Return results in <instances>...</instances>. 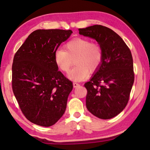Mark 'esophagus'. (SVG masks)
I'll list each match as a JSON object with an SVG mask.
<instances>
[{"instance_id": "1", "label": "esophagus", "mask_w": 150, "mask_h": 150, "mask_svg": "<svg viewBox=\"0 0 150 150\" xmlns=\"http://www.w3.org/2000/svg\"><path fill=\"white\" fill-rule=\"evenodd\" d=\"M80 86V84H79V83H73V87H74V88H77V87H78V86Z\"/></svg>"}]
</instances>
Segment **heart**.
I'll use <instances>...</instances> for the list:
<instances>
[{
    "label": "heart",
    "mask_w": 150,
    "mask_h": 150,
    "mask_svg": "<svg viewBox=\"0 0 150 150\" xmlns=\"http://www.w3.org/2000/svg\"><path fill=\"white\" fill-rule=\"evenodd\" d=\"M75 60V67L69 73V79L76 82L86 80L90 71L94 73L101 66L103 61L102 48L96 42L84 38H75L67 42L64 49L54 53V61L63 72L67 73Z\"/></svg>",
    "instance_id": "1"
}]
</instances>
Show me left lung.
<instances>
[{
	"mask_svg": "<svg viewBox=\"0 0 150 150\" xmlns=\"http://www.w3.org/2000/svg\"><path fill=\"white\" fill-rule=\"evenodd\" d=\"M79 31L96 40L103 51L101 66L84 84L86 108L100 119L113 118L126 107L134 83L131 52L122 38L107 27L94 25Z\"/></svg>",
	"mask_w": 150,
	"mask_h": 150,
	"instance_id": "8db88e82",
	"label": "left lung"
}]
</instances>
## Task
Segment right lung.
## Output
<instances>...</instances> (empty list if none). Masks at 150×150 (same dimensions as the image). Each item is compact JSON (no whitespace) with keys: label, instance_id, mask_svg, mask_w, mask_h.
I'll return each mask as SVG.
<instances>
[{"label":"right lung","instance_id":"1","mask_svg":"<svg viewBox=\"0 0 150 150\" xmlns=\"http://www.w3.org/2000/svg\"><path fill=\"white\" fill-rule=\"evenodd\" d=\"M71 30L38 29L13 57L12 86L21 111L29 121L50 127L66 111L73 83L54 61V53Z\"/></svg>","mask_w":150,"mask_h":150}]
</instances>
